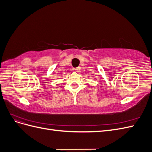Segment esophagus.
<instances>
[{
  "mask_svg": "<svg viewBox=\"0 0 152 152\" xmlns=\"http://www.w3.org/2000/svg\"><path fill=\"white\" fill-rule=\"evenodd\" d=\"M73 70H74L75 72H79L80 71V67H77V68H75L74 69H73Z\"/></svg>",
  "mask_w": 152,
  "mask_h": 152,
  "instance_id": "1",
  "label": "esophagus"
}]
</instances>
